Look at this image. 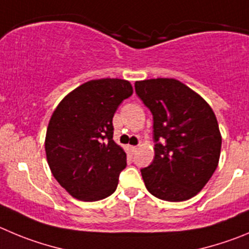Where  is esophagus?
Wrapping results in <instances>:
<instances>
[{
  "instance_id": "1",
  "label": "esophagus",
  "mask_w": 249,
  "mask_h": 249,
  "mask_svg": "<svg viewBox=\"0 0 249 249\" xmlns=\"http://www.w3.org/2000/svg\"><path fill=\"white\" fill-rule=\"evenodd\" d=\"M136 150H138V146H130V151H131L132 153H135Z\"/></svg>"
}]
</instances>
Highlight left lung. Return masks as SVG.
<instances>
[{
    "mask_svg": "<svg viewBox=\"0 0 249 249\" xmlns=\"http://www.w3.org/2000/svg\"><path fill=\"white\" fill-rule=\"evenodd\" d=\"M135 92L153 118L155 159L141 169L146 188L166 201L193 198L219 163L221 135L213 109L174 78L138 81Z\"/></svg>",
    "mask_w": 249,
    "mask_h": 249,
    "instance_id": "8db88e82",
    "label": "left lung"
}]
</instances>
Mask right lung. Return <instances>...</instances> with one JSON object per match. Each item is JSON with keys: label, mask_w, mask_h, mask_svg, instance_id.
<instances>
[{"label": "right lung", "mask_w": 249, "mask_h": 249, "mask_svg": "<svg viewBox=\"0 0 249 249\" xmlns=\"http://www.w3.org/2000/svg\"><path fill=\"white\" fill-rule=\"evenodd\" d=\"M131 94L125 80H93L67 94L51 115L46 159L55 179L73 198L97 201L117 189L126 153L113 141V117Z\"/></svg>", "instance_id": "add662e5"}]
</instances>
